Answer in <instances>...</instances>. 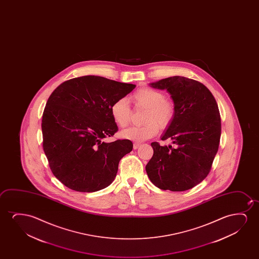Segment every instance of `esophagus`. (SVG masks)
<instances>
[{
    "label": "esophagus",
    "instance_id": "1",
    "mask_svg": "<svg viewBox=\"0 0 259 259\" xmlns=\"http://www.w3.org/2000/svg\"><path fill=\"white\" fill-rule=\"evenodd\" d=\"M140 146H141V143H139V142H135V143H134V149H137Z\"/></svg>",
    "mask_w": 259,
    "mask_h": 259
}]
</instances>
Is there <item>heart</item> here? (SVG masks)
<instances>
[{
    "instance_id": "heart-1",
    "label": "heart",
    "mask_w": 259,
    "mask_h": 259,
    "mask_svg": "<svg viewBox=\"0 0 259 259\" xmlns=\"http://www.w3.org/2000/svg\"><path fill=\"white\" fill-rule=\"evenodd\" d=\"M131 100L135 108H145L144 121L146 124L132 126L121 133L122 137L142 142L157 135L159 126L166 128L171 124L175 117V104L165 98L159 90L142 87L133 93ZM110 114L114 122L120 127H126L132 117V109L124 98H118L110 106Z\"/></svg>"
}]
</instances>
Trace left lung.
<instances>
[{
  "instance_id": "left-lung-1",
  "label": "left lung",
  "mask_w": 259,
  "mask_h": 259,
  "mask_svg": "<svg viewBox=\"0 0 259 259\" xmlns=\"http://www.w3.org/2000/svg\"><path fill=\"white\" fill-rule=\"evenodd\" d=\"M166 89L175 104V117L162 141L171 139L175 148L152 142L146 165L149 180L163 190L185 191L202 182L210 171L220 146L221 118L216 100L201 82L174 76L150 84Z\"/></svg>"
}]
</instances>
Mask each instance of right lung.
<instances>
[{"mask_svg": "<svg viewBox=\"0 0 259 259\" xmlns=\"http://www.w3.org/2000/svg\"><path fill=\"white\" fill-rule=\"evenodd\" d=\"M135 87L82 76L63 82L50 95L41 121L42 147L50 170L61 183L78 192L98 191L112 183L133 142H103L118 131L110 106Z\"/></svg>", "mask_w": 259, "mask_h": 259, "instance_id": "obj_1", "label": "right lung"}]
</instances>
